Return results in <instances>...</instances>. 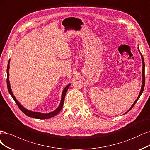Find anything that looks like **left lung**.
<instances>
[{
  "label": "left lung",
  "mask_w": 150,
  "mask_h": 150,
  "mask_svg": "<svg viewBox=\"0 0 150 150\" xmlns=\"http://www.w3.org/2000/svg\"><path fill=\"white\" fill-rule=\"evenodd\" d=\"M138 52L140 54V55H141V57H142V65H143V69H142V87H141V90H140V92L139 93V95L137 97V98L136 99V100L134 101V102L133 103V105H132V107H130V108L127 111V112H125L124 114H126L128 112H129L130 110H131L132 109V108L134 107V105H135V103H136L137 102L138 100L139 99V98L140 97V96H141V95L142 94L143 91V90H144V83H145V76H144V67H145V65H144V59H143V55H142L141 52H140V50L139 49V47H138ZM123 114V115H124Z\"/></svg>",
  "instance_id": "obj_1"
}]
</instances>
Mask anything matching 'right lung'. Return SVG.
Here are the masks:
<instances>
[{
    "label": "right lung",
    "instance_id": "obj_1",
    "mask_svg": "<svg viewBox=\"0 0 150 150\" xmlns=\"http://www.w3.org/2000/svg\"><path fill=\"white\" fill-rule=\"evenodd\" d=\"M11 60V59H10ZM10 60L8 61V65H7V88L8 90L9 93L11 94V95L12 96V97L13 98V99L14 100V101H16V104L17 105V106L18 107V108H20V110L22 111V112L25 113L27 116L31 118H37V119H48V118H50L52 117H54V116H55L56 115H57L59 113L60 110H62L63 105H64V100H65V96L66 95V92L67 90L69 89V86H70L71 83H69V85H67L65 88L62 91V96H61V100H60V103L59 107H58L54 111L50 112V113H42L40 112H32V111H30L29 110H27L25 108H24L23 106L18 102L17 101V100L16 99V98L15 97V96L13 95L12 90H11V84H10V81H9V69H10Z\"/></svg>",
    "mask_w": 150,
    "mask_h": 150
}]
</instances>
